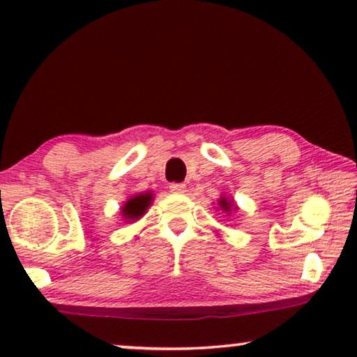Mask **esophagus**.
Instances as JSON below:
<instances>
[{"mask_svg": "<svg viewBox=\"0 0 357 357\" xmlns=\"http://www.w3.org/2000/svg\"><path fill=\"white\" fill-rule=\"evenodd\" d=\"M187 185L185 183H170V192L172 193H185Z\"/></svg>", "mask_w": 357, "mask_h": 357, "instance_id": "1", "label": "esophagus"}]
</instances>
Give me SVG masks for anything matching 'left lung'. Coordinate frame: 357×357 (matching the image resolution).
I'll use <instances>...</instances> for the list:
<instances>
[{"label":"left lung","mask_w":357,"mask_h":357,"mask_svg":"<svg viewBox=\"0 0 357 357\" xmlns=\"http://www.w3.org/2000/svg\"><path fill=\"white\" fill-rule=\"evenodd\" d=\"M219 206H221V209H224L226 213H229L232 208V202H229L227 198H221L219 199Z\"/></svg>","instance_id":"1"}]
</instances>
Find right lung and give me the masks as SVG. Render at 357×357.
I'll list each match as a JSON object with an SVG mask.
<instances>
[{
    "instance_id": "obj_1",
    "label": "right lung",
    "mask_w": 357,
    "mask_h": 357,
    "mask_svg": "<svg viewBox=\"0 0 357 357\" xmlns=\"http://www.w3.org/2000/svg\"><path fill=\"white\" fill-rule=\"evenodd\" d=\"M153 202V193H141L136 195V197L130 198L128 202L123 204L121 208V216H123L126 221H136L146 213V209Z\"/></svg>"
}]
</instances>
